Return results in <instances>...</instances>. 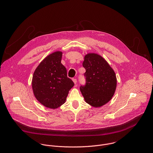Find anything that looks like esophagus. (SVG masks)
Listing matches in <instances>:
<instances>
[{
	"label": "esophagus",
	"instance_id": "34e87169",
	"mask_svg": "<svg viewBox=\"0 0 153 153\" xmlns=\"http://www.w3.org/2000/svg\"><path fill=\"white\" fill-rule=\"evenodd\" d=\"M72 81H73V82H74V84H76L77 83V80H76V79H75V78H73V79H72Z\"/></svg>",
	"mask_w": 153,
	"mask_h": 153
}]
</instances>
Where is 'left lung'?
I'll return each mask as SVG.
<instances>
[{
	"instance_id": "obj_1",
	"label": "left lung",
	"mask_w": 153,
	"mask_h": 153,
	"mask_svg": "<svg viewBox=\"0 0 153 153\" xmlns=\"http://www.w3.org/2000/svg\"><path fill=\"white\" fill-rule=\"evenodd\" d=\"M82 65L86 70V83L80 87V91L87 103L100 107L109 102L115 93V72L101 56L94 53L85 56Z\"/></svg>"
}]
</instances>
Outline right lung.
<instances>
[{
    "instance_id": "add662e5",
    "label": "right lung",
    "mask_w": 153,
    "mask_h": 153,
    "mask_svg": "<svg viewBox=\"0 0 153 153\" xmlns=\"http://www.w3.org/2000/svg\"><path fill=\"white\" fill-rule=\"evenodd\" d=\"M62 56L60 51L49 55L33 73L32 85L34 95L47 108L55 109L64 104L69 91L74 85L61 64Z\"/></svg>"
}]
</instances>
